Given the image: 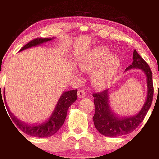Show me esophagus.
Wrapping results in <instances>:
<instances>
[{
	"instance_id": "obj_1",
	"label": "esophagus",
	"mask_w": 159,
	"mask_h": 159,
	"mask_svg": "<svg viewBox=\"0 0 159 159\" xmlns=\"http://www.w3.org/2000/svg\"><path fill=\"white\" fill-rule=\"evenodd\" d=\"M77 96L80 98H84V96H85V92H84V90L83 89H80V90H78Z\"/></svg>"
}]
</instances>
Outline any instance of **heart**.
<instances>
[{
	"label": "heart",
	"mask_w": 159,
	"mask_h": 159,
	"mask_svg": "<svg viewBox=\"0 0 159 159\" xmlns=\"http://www.w3.org/2000/svg\"><path fill=\"white\" fill-rule=\"evenodd\" d=\"M120 65L118 56L110 54L104 47L91 49L79 62V67L83 72L92 74L91 83L94 88L103 89L112 82Z\"/></svg>",
	"instance_id": "obj_1"
}]
</instances>
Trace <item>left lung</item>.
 Listing matches in <instances>:
<instances>
[{"mask_svg": "<svg viewBox=\"0 0 159 159\" xmlns=\"http://www.w3.org/2000/svg\"><path fill=\"white\" fill-rule=\"evenodd\" d=\"M141 69L147 80V97L144 105L137 114L129 116L117 115L110 104V89L93 93L95 114L93 117L94 125L98 132L108 137H117L132 132L143 122L151 106L153 96L152 75L149 66L134 49L133 52V63L125 71L131 69Z\"/></svg>", "mask_w": 159, "mask_h": 159, "instance_id": "left-lung-1", "label": "left lung"}]
</instances>
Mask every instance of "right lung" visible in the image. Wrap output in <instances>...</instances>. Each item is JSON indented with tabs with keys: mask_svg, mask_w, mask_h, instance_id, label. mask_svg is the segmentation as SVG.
Here are the masks:
<instances>
[{
	"mask_svg": "<svg viewBox=\"0 0 159 159\" xmlns=\"http://www.w3.org/2000/svg\"><path fill=\"white\" fill-rule=\"evenodd\" d=\"M54 38H38L34 39V40L30 41L29 43H28L26 45H25V46L20 49V52H21L22 50H25V49L30 48V47L39 46V45H41L44 44V43H46L47 42L52 40ZM77 90H68V91L63 92L58 101H57V104L55 105L54 111L52 112L51 116L49 117L46 121H44V122H43L42 123H39V124L38 123H36V124H30V123H27L23 122V121L20 120V119H18L17 117H16L13 114H12L11 111L9 110L7 105H6V106H7L8 112H9V117H11L12 121H13L14 123H15V125H17V127L19 128L20 130H22L24 133H25L27 134L30 136H33V137H49L52 136L53 134H55L61 129V127L63 125V123H64L66 117L67 111L69 110V107L77 100ZM3 97L4 100H5V104H7V102H6L5 91L3 92ZM11 119H10V120H11ZM14 126H15V125H14Z\"/></svg>",
	"mask_w": 159,
	"mask_h": 159,
	"instance_id": "1",
	"label": "right lung"
}]
</instances>
